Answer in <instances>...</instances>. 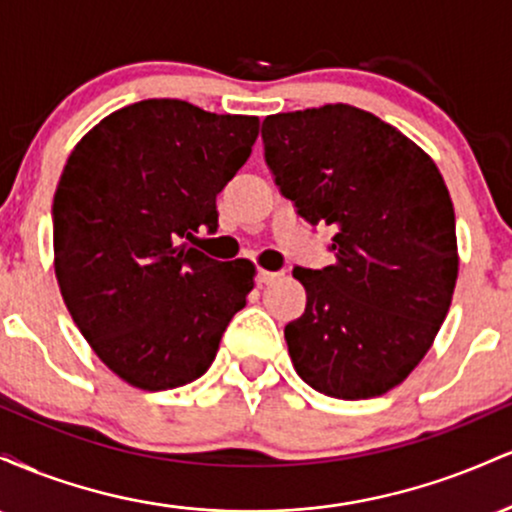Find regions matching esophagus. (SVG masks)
<instances>
[{"label": "esophagus", "instance_id": "obj_1", "mask_svg": "<svg viewBox=\"0 0 512 512\" xmlns=\"http://www.w3.org/2000/svg\"><path fill=\"white\" fill-rule=\"evenodd\" d=\"M279 272H267V269H260V272H257V281H260V284H272V281H276L279 279Z\"/></svg>", "mask_w": 512, "mask_h": 512}]
</instances>
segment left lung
Instances as JSON below:
<instances>
[{"mask_svg":"<svg viewBox=\"0 0 512 512\" xmlns=\"http://www.w3.org/2000/svg\"><path fill=\"white\" fill-rule=\"evenodd\" d=\"M264 163L334 264L293 267L305 310L284 327L293 368L337 399L385 395L419 366L457 281L455 209L411 139L354 105L264 117Z\"/></svg>","mask_w":512,"mask_h":512,"instance_id":"obj_1","label":"left lung"}]
</instances>
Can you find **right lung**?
<instances>
[{"mask_svg":"<svg viewBox=\"0 0 512 512\" xmlns=\"http://www.w3.org/2000/svg\"><path fill=\"white\" fill-rule=\"evenodd\" d=\"M260 120L151 98L74 146L52 202L55 274L86 342L129 385L158 392L207 373L255 281L190 240L219 228L216 195L250 158Z\"/></svg>","mask_w":512,"mask_h":512,"instance_id":"add662e5","label":"right lung"}]
</instances>
